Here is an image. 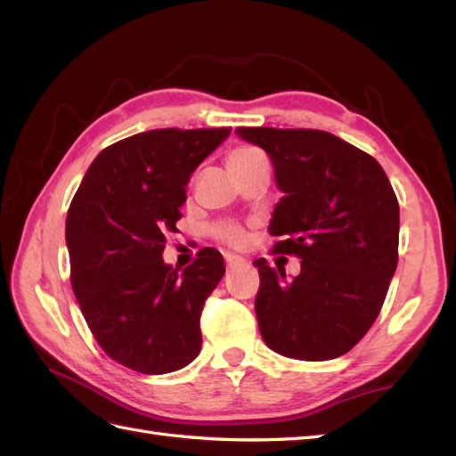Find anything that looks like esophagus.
<instances>
[{
	"label": "esophagus",
	"instance_id": "obj_1",
	"mask_svg": "<svg viewBox=\"0 0 456 456\" xmlns=\"http://www.w3.org/2000/svg\"><path fill=\"white\" fill-rule=\"evenodd\" d=\"M225 263H227V268H233V266L243 265L245 260L240 258V256H235V255H227V256H225Z\"/></svg>",
	"mask_w": 456,
	"mask_h": 456
}]
</instances>
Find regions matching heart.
I'll use <instances>...</instances> for the list:
<instances>
[{
    "label": "heart",
    "instance_id": "heart-1",
    "mask_svg": "<svg viewBox=\"0 0 456 456\" xmlns=\"http://www.w3.org/2000/svg\"><path fill=\"white\" fill-rule=\"evenodd\" d=\"M258 160H265V154L260 152L258 149L255 147H239L235 151L229 152L227 157V167L229 168H239V167H248V164H255ZM216 237L219 240H223V243L229 245V247H243L247 243V231L237 225V223H219V225L216 227Z\"/></svg>",
    "mask_w": 456,
    "mask_h": 456
}]
</instances>
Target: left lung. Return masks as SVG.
<instances>
[{"label": "left lung", "mask_w": 456, "mask_h": 456, "mask_svg": "<svg viewBox=\"0 0 456 456\" xmlns=\"http://www.w3.org/2000/svg\"><path fill=\"white\" fill-rule=\"evenodd\" d=\"M263 149L278 190L268 233L302 273L256 258L258 329L274 353L329 361L361 341L380 314L398 266L400 206L380 164L327 131L239 127Z\"/></svg>", "instance_id": "obj_1"}]
</instances>
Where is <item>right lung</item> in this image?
Listing matches in <instances>:
<instances>
[{"mask_svg": "<svg viewBox=\"0 0 456 456\" xmlns=\"http://www.w3.org/2000/svg\"><path fill=\"white\" fill-rule=\"evenodd\" d=\"M223 129H154L103 149L66 217L70 280L108 356L141 374L180 370L200 354V315L225 274L206 247L183 270L164 263L191 172L229 137Z\"/></svg>", "mask_w": 456, "mask_h": 456, "instance_id": "1", "label": "right lung"}]
</instances>
